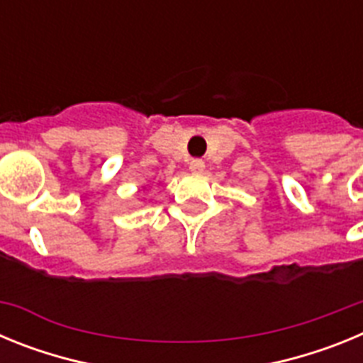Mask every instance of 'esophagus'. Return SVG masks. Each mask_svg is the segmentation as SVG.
<instances>
[{
	"mask_svg": "<svg viewBox=\"0 0 363 363\" xmlns=\"http://www.w3.org/2000/svg\"><path fill=\"white\" fill-rule=\"evenodd\" d=\"M189 169H191V172H194V174H201L205 169V162L203 160H192L191 163H189Z\"/></svg>",
	"mask_w": 363,
	"mask_h": 363,
	"instance_id": "1",
	"label": "esophagus"
}]
</instances>
